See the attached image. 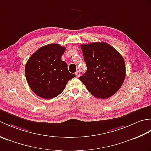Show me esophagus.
Instances as JSON below:
<instances>
[{"label": "esophagus", "mask_w": 151, "mask_h": 151, "mask_svg": "<svg viewBox=\"0 0 151 151\" xmlns=\"http://www.w3.org/2000/svg\"><path fill=\"white\" fill-rule=\"evenodd\" d=\"M75 75H76V77H78V76H79L80 75H81V73H80L79 71H76V72L75 73Z\"/></svg>", "instance_id": "34e87169"}]
</instances>
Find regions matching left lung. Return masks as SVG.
I'll return each instance as SVG.
<instances>
[{"mask_svg": "<svg viewBox=\"0 0 151 151\" xmlns=\"http://www.w3.org/2000/svg\"><path fill=\"white\" fill-rule=\"evenodd\" d=\"M81 49L87 71L79 79L95 97H111L120 89L126 76L123 56L105 42L82 44Z\"/></svg>", "mask_w": 151, "mask_h": 151, "instance_id": "left-lung-1", "label": "left lung"}]
</instances>
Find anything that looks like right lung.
<instances>
[{
  "instance_id": "obj_1",
  "label": "right lung",
  "mask_w": 151,
  "mask_h": 151,
  "mask_svg": "<svg viewBox=\"0 0 151 151\" xmlns=\"http://www.w3.org/2000/svg\"><path fill=\"white\" fill-rule=\"evenodd\" d=\"M65 48L52 43L40 47L25 65V76L34 93L50 99L57 97L75 75L69 72L67 64L62 60Z\"/></svg>"
}]
</instances>
